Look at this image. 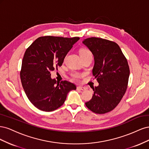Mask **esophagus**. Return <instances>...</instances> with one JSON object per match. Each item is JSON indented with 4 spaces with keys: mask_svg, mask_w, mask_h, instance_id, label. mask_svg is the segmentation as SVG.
Here are the masks:
<instances>
[{
    "mask_svg": "<svg viewBox=\"0 0 149 149\" xmlns=\"http://www.w3.org/2000/svg\"><path fill=\"white\" fill-rule=\"evenodd\" d=\"M77 89H79V90H81V91H85L86 88L83 87V86H78L77 87Z\"/></svg>",
    "mask_w": 149,
    "mask_h": 149,
    "instance_id": "esophagus-1",
    "label": "esophagus"
}]
</instances>
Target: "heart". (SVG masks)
<instances>
[{"label":"heart","instance_id":"b5f03b06","mask_svg":"<svg viewBox=\"0 0 149 149\" xmlns=\"http://www.w3.org/2000/svg\"><path fill=\"white\" fill-rule=\"evenodd\" d=\"M79 55L80 56H86V55H92L91 53L90 52L89 49H81L79 51ZM72 76L76 79H78L79 78H81L83 76V74L81 73H74L73 74H72Z\"/></svg>","mask_w":149,"mask_h":149}]
</instances>
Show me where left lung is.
<instances>
[{
  "instance_id": "obj_1",
  "label": "left lung",
  "mask_w": 149,
  "mask_h": 149,
  "mask_svg": "<svg viewBox=\"0 0 149 149\" xmlns=\"http://www.w3.org/2000/svg\"><path fill=\"white\" fill-rule=\"evenodd\" d=\"M94 56L93 74L99 86L93 87L91 100L85 103L96 114H105L118 105L127 88L130 70L128 63L118 44L101 38L84 40Z\"/></svg>"
}]
</instances>
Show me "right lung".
<instances>
[{
  "mask_svg": "<svg viewBox=\"0 0 149 149\" xmlns=\"http://www.w3.org/2000/svg\"><path fill=\"white\" fill-rule=\"evenodd\" d=\"M79 37L45 36L36 39L26 49L22 63L20 79L26 96L38 109L50 112L65 102L67 94L76 89L68 81H56L50 72L63 63L67 53Z\"/></svg>",
  "mask_w": 149,
  "mask_h": 149,
  "instance_id": "1",
  "label": "right lung"
}]
</instances>
